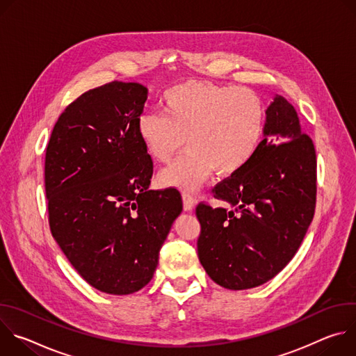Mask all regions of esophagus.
Segmentation results:
<instances>
[{
	"label": "esophagus",
	"mask_w": 356,
	"mask_h": 356,
	"mask_svg": "<svg viewBox=\"0 0 356 356\" xmlns=\"http://www.w3.org/2000/svg\"><path fill=\"white\" fill-rule=\"evenodd\" d=\"M181 198H183V207L186 211H191L194 204H195V197L193 195V193L190 191H183L181 193Z\"/></svg>",
	"instance_id": "34e87169"
}]
</instances>
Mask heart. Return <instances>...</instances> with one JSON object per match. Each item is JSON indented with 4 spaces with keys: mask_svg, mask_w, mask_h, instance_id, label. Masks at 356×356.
<instances>
[{
    "mask_svg": "<svg viewBox=\"0 0 356 356\" xmlns=\"http://www.w3.org/2000/svg\"><path fill=\"white\" fill-rule=\"evenodd\" d=\"M162 106L165 114L138 118L136 135L156 163L169 162L186 139L188 150L158 176L163 187L194 190L214 170L236 175L257 155L265 135V104L250 88L186 81L165 92Z\"/></svg>",
    "mask_w": 356,
    "mask_h": 356,
    "instance_id": "obj_1",
    "label": "heart"
}]
</instances>
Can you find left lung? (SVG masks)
Returning a JSON list of instances; mask_svg holds the SVG:
<instances>
[{"label": "left lung", "instance_id": "8db88e82", "mask_svg": "<svg viewBox=\"0 0 356 356\" xmlns=\"http://www.w3.org/2000/svg\"><path fill=\"white\" fill-rule=\"evenodd\" d=\"M231 209L195 207L198 259L229 290L261 286L296 255L316 211L317 159L294 107L276 95L253 159L211 190Z\"/></svg>", "mask_w": 356, "mask_h": 356}]
</instances>
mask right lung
Here are the masks:
<instances>
[{
	"instance_id": "obj_1",
	"label": "right lung",
	"mask_w": 356,
	"mask_h": 356,
	"mask_svg": "<svg viewBox=\"0 0 356 356\" xmlns=\"http://www.w3.org/2000/svg\"><path fill=\"white\" fill-rule=\"evenodd\" d=\"M147 88L111 81L59 117L44 156L49 227L77 273L97 290L145 287L183 210L176 188L149 190L154 162L136 135Z\"/></svg>"
}]
</instances>
